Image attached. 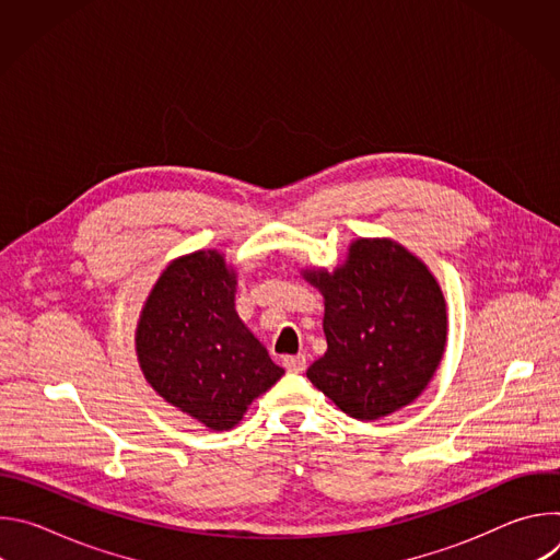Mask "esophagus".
Listing matches in <instances>:
<instances>
[{
    "label": "esophagus",
    "mask_w": 560,
    "mask_h": 560,
    "mask_svg": "<svg viewBox=\"0 0 560 560\" xmlns=\"http://www.w3.org/2000/svg\"><path fill=\"white\" fill-rule=\"evenodd\" d=\"M283 368L292 374H301L305 370V357L303 354H296V357H285L283 359Z\"/></svg>",
    "instance_id": "esophagus-1"
}]
</instances>
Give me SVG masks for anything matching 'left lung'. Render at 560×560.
<instances>
[{"label": "left lung", "instance_id": "left-lung-1", "mask_svg": "<svg viewBox=\"0 0 560 560\" xmlns=\"http://www.w3.org/2000/svg\"><path fill=\"white\" fill-rule=\"evenodd\" d=\"M326 299L328 352L307 378L361 421L387 417L428 387L447 341L441 285L392 238H357L335 272L303 270Z\"/></svg>", "mask_w": 560, "mask_h": 560}]
</instances>
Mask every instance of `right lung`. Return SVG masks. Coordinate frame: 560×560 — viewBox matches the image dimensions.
I'll use <instances>...</instances> for the list:
<instances>
[{"label": "right lung", "instance_id": "obj_1", "mask_svg": "<svg viewBox=\"0 0 560 560\" xmlns=\"http://www.w3.org/2000/svg\"><path fill=\"white\" fill-rule=\"evenodd\" d=\"M236 275L217 250L175 259L150 290L135 332L145 381L166 401L221 432L281 376L234 310Z\"/></svg>", "mask_w": 560, "mask_h": 560}]
</instances>
